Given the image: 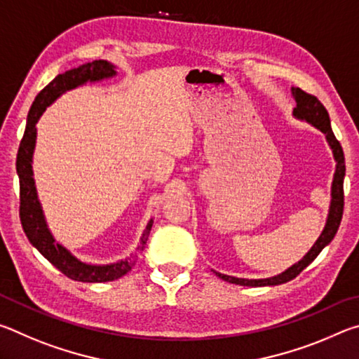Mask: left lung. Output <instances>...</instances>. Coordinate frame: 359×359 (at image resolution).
I'll use <instances>...</instances> for the list:
<instances>
[{
    "label": "left lung",
    "instance_id": "left-lung-1",
    "mask_svg": "<svg viewBox=\"0 0 359 359\" xmlns=\"http://www.w3.org/2000/svg\"><path fill=\"white\" fill-rule=\"evenodd\" d=\"M291 92H293V98L296 101L293 115L296 118L309 121V123L317 126L321 133H325L326 141L332 149L334 160H336V172H334V180L331 187V205H330V214H327L325 229L306 257H304L299 263L288 267V269L282 272V274H278L276 277H269V278H238V277H231V276L220 274V272H215V274L220 278H223L224 282L244 285V287H272V285H280V283L293 280V278L296 276H299L301 272L318 257V253L334 239V236H336L339 229L340 220H342L344 177H345V158H344L342 145H340L336 136H334L332 128H331L330 114H327L325 106L318 101L317 96L306 93L299 87H293L291 88Z\"/></svg>",
    "mask_w": 359,
    "mask_h": 359
}]
</instances>
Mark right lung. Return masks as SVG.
Here are the masks:
<instances>
[{"label": "right lung", "mask_w": 359, "mask_h": 359, "mask_svg": "<svg viewBox=\"0 0 359 359\" xmlns=\"http://www.w3.org/2000/svg\"><path fill=\"white\" fill-rule=\"evenodd\" d=\"M117 74L115 72L114 65H111L106 60H95L92 63H85L79 68L69 69L58 74L53 81L41 90L36 96L32 109L28 112L27 118V128L23 133V137L20 141L19 154H17V174H19L20 180V222L22 228L25 231L28 241L32 245L38 248V252L46 259L57 267L60 272H63L66 277L72 278L77 282H88V283H101V282H111L117 280V278L123 277L126 272L131 271L137 259V253H141L145 244H147L151 224L154 220L147 223L141 242L136 248V253H131L128 258L118 261V263L112 264H87L77 259L74 255H71L69 250H66L63 245L53 239V236L47 228L44 214H42L38 193H36L34 179H33V151L36 144V123H38L42 112L46 111L47 106H50L60 95H63L68 90H72L83 85L87 82H96L101 79H107Z\"/></svg>", "instance_id": "1"}]
</instances>
